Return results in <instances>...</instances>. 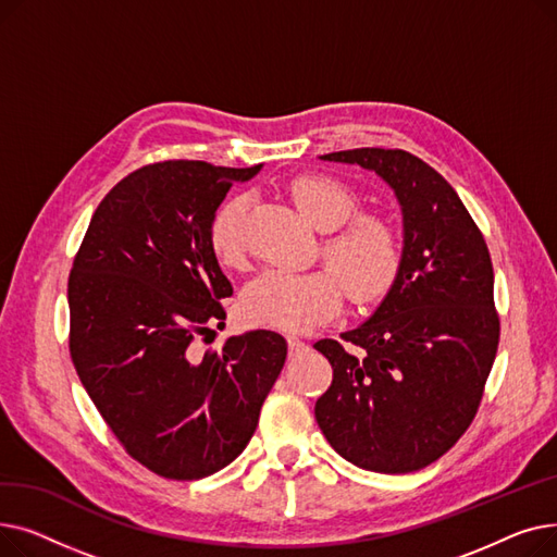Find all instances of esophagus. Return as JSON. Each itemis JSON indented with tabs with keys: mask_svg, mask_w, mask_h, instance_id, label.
Returning a JSON list of instances; mask_svg holds the SVG:
<instances>
[{
	"mask_svg": "<svg viewBox=\"0 0 557 557\" xmlns=\"http://www.w3.org/2000/svg\"><path fill=\"white\" fill-rule=\"evenodd\" d=\"M286 343H288V355H290V357H298V355H302L305 349H307V343H305L302 338L294 336V334L286 336Z\"/></svg>",
	"mask_w": 557,
	"mask_h": 557,
	"instance_id": "obj_1",
	"label": "esophagus"
}]
</instances>
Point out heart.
I'll list each match as a JSON object with an SVG mask.
<instances>
[{
    "instance_id": "heart-1",
    "label": "heart",
    "mask_w": 557,
    "mask_h": 557,
    "mask_svg": "<svg viewBox=\"0 0 557 557\" xmlns=\"http://www.w3.org/2000/svg\"><path fill=\"white\" fill-rule=\"evenodd\" d=\"M298 212L318 230L327 232L323 255L332 269L280 271L255 277L242 296V315L248 323L282 332H309L341 313L345 286L359 305L382 300L399 273V244L393 227L376 216H355L357 196L330 175H300L288 187ZM246 196H232L214 212L210 246L225 267L244 261Z\"/></svg>"
}]
</instances>
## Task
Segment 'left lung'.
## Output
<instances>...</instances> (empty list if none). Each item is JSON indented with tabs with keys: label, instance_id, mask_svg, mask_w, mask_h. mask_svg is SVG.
Masks as SVG:
<instances>
[{
	"label": "left lung",
	"instance_id": "left-lung-1",
	"mask_svg": "<svg viewBox=\"0 0 557 557\" xmlns=\"http://www.w3.org/2000/svg\"><path fill=\"white\" fill-rule=\"evenodd\" d=\"M325 162L374 171L395 194L401 263L355 330L313 347L334 379L315 401L327 443L352 465L408 474L447 454L472 424L499 345L494 273L483 234L441 173L399 149H352Z\"/></svg>",
	"mask_w": 557,
	"mask_h": 557
}]
</instances>
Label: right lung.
Returning a JSON list of instances; mask_svg holds the SVG:
<instances>
[{"mask_svg": "<svg viewBox=\"0 0 557 557\" xmlns=\"http://www.w3.org/2000/svg\"><path fill=\"white\" fill-rule=\"evenodd\" d=\"M259 169L171 160L133 171L99 202L70 273L81 384L126 451L164 479H202L237 458L286 361L269 330L202 357L194 347L232 296L212 216Z\"/></svg>", "mask_w": 557, "mask_h": 557, "instance_id": "1", "label": "right lung"}]
</instances>
